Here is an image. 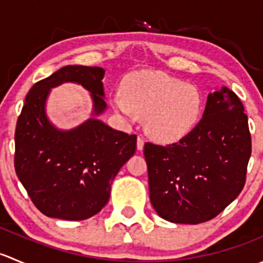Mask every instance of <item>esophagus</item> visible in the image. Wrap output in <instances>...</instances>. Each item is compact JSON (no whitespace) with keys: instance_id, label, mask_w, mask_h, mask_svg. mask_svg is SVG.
<instances>
[{"instance_id":"1","label":"esophagus","mask_w":263,"mask_h":263,"mask_svg":"<svg viewBox=\"0 0 263 263\" xmlns=\"http://www.w3.org/2000/svg\"><path fill=\"white\" fill-rule=\"evenodd\" d=\"M144 145H145V140L142 136H139L137 137V150L141 151L142 148H144Z\"/></svg>"}]
</instances>
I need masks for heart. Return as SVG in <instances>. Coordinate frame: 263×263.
Segmentation results:
<instances>
[{
	"instance_id": "heart-1",
	"label": "heart",
	"mask_w": 263,
	"mask_h": 263,
	"mask_svg": "<svg viewBox=\"0 0 263 263\" xmlns=\"http://www.w3.org/2000/svg\"><path fill=\"white\" fill-rule=\"evenodd\" d=\"M113 105L121 115L135 121L147 116V129L155 139L173 141L187 135L202 107L193 85L161 72L136 73L127 81L124 97L117 92Z\"/></svg>"
}]
</instances>
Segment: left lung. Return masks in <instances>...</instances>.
I'll return each instance as SVG.
<instances>
[{"mask_svg":"<svg viewBox=\"0 0 263 263\" xmlns=\"http://www.w3.org/2000/svg\"><path fill=\"white\" fill-rule=\"evenodd\" d=\"M251 151L245 107L221 86L209 94L202 119L187 136L165 146L145 144L151 205L177 224L214 219L242 192Z\"/></svg>","mask_w":263,"mask_h":263,"instance_id":"obj_1","label":"left lung"}]
</instances>
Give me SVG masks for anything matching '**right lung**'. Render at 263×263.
<instances>
[{"instance_id": "right-lung-1", "label": "right lung", "mask_w": 263, "mask_h": 263, "mask_svg": "<svg viewBox=\"0 0 263 263\" xmlns=\"http://www.w3.org/2000/svg\"><path fill=\"white\" fill-rule=\"evenodd\" d=\"M89 66H65L29 90L15 129V172L35 208L48 217L85 220L109 200L110 184L136 151V135L89 119L62 132L44 112L49 89L65 81L81 84L92 95L94 113L105 109L103 76Z\"/></svg>"}]
</instances>
